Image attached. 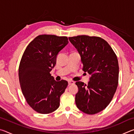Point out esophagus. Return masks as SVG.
I'll use <instances>...</instances> for the list:
<instances>
[{
  "mask_svg": "<svg viewBox=\"0 0 134 134\" xmlns=\"http://www.w3.org/2000/svg\"><path fill=\"white\" fill-rule=\"evenodd\" d=\"M68 83H69V85H71L74 84V81H72V80H69L68 81Z\"/></svg>",
  "mask_w": 134,
  "mask_h": 134,
  "instance_id": "1",
  "label": "esophagus"
}]
</instances>
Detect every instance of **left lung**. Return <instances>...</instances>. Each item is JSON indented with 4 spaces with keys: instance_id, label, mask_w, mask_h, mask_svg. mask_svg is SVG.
Wrapping results in <instances>:
<instances>
[{
    "instance_id": "left-lung-1",
    "label": "left lung",
    "mask_w": 134,
    "mask_h": 134,
    "mask_svg": "<svg viewBox=\"0 0 134 134\" xmlns=\"http://www.w3.org/2000/svg\"><path fill=\"white\" fill-rule=\"evenodd\" d=\"M81 57L83 70L91 75L87 85L77 81V107L84 113L93 115L107 107L118 85L117 57L109 44L98 37L79 35L69 37Z\"/></svg>"
}]
</instances>
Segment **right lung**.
I'll use <instances>...</instances> for the list:
<instances>
[{
    "label": "right lung",
    "mask_w": 134,
    "mask_h": 134,
    "mask_svg": "<svg viewBox=\"0 0 134 134\" xmlns=\"http://www.w3.org/2000/svg\"><path fill=\"white\" fill-rule=\"evenodd\" d=\"M69 43L67 37L40 35L29 43L19 66L21 88L28 105L38 113L48 114L60 106L68 82L56 81L50 71L58 53Z\"/></svg>",
    "instance_id": "obj_1"
}]
</instances>
